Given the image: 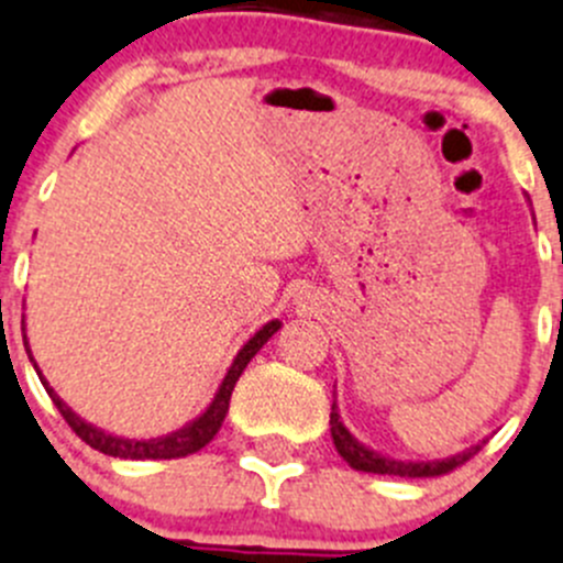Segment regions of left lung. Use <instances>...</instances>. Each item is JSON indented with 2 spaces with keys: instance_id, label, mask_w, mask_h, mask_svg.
Returning <instances> with one entry per match:
<instances>
[{
  "instance_id": "8db88e82",
  "label": "left lung",
  "mask_w": 563,
  "mask_h": 563,
  "mask_svg": "<svg viewBox=\"0 0 563 563\" xmlns=\"http://www.w3.org/2000/svg\"><path fill=\"white\" fill-rule=\"evenodd\" d=\"M330 435H333V444L339 450L341 459L358 472H372V475H397V477H435L444 475V472H453L455 466H461L464 461H470L477 450L486 444V439L472 444V448L461 450V453L448 455V459H435V461H402V459H388V455L377 453V450L366 448L355 439L346 424L341 422L339 406L330 408Z\"/></svg>"
}]
</instances>
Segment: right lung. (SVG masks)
<instances>
[{"mask_svg":"<svg viewBox=\"0 0 563 563\" xmlns=\"http://www.w3.org/2000/svg\"><path fill=\"white\" fill-rule=\"evenodd\" d=\"M21 324H24V319H21ZM283 328L280 319H272V322H266L264 328L257 330L255 335H252L250 341H246L244 346H241L239 353H235L233 364H230L228 375L222 377V383H219L217 394H213V400H210V406L205 408L199 417H194L191 422H186L183 428L172 430V433L166 435H155V439H124V435H115V433H108V430L97 428V424L86 422V419L80 417V413H75L71 408L66 406V402L60 400L55 394V388L46 383V377L41 375L38 364H35L33 358V350H30V341L27 335H24V346H27V355L30 361H33L35 372H38L41 383H44V388L49 391L52 402L57 406V411L63 413V419L68 422V428L75 430L77 435H80L86 444H91L93 450H99V453L104 455H113V459H130V461H157V459H186V455L197 453V450H202L208 441H213V435L219 433V428H222L224 417H228V408H230V394H233L235 383H239L241 372L246 369V364H250L252 358L257 355V350L266 344V341L272 339V335L277 333V330ZM24 330V328H21Z\"/></svg>","mask_w":563,"mask_h":563,"instance_id":"right-lung-1","label":"right lung"}]
</instances>
